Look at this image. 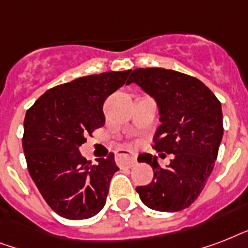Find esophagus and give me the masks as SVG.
Here are the masks:
<instances>
[{"label": "esophagus", "mask_w": 248, "mask_h": 248, "mask_svg": "<svg viewBox=\"0 0 248 248\" xmlns=\"http://www.w3.org/2000/svg\"><path fill=\"white\" fill-rule=\"evenodd\" d=\"M117 162L120 166L132 167L136 163V155L128 149H120L117 152Z\"/></svg>", "instance_id": "obj_1"}]
</instances>
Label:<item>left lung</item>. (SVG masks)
<instances>
[{
	"label": "left lung",
	"mask_w": 248,
	"mask_h": 248,
	"mask_svg": "<svg viewBox=\"0 0 248 248\" xmlns=\"http://www.w3.org/2000/svg\"><path fill=\"white\" fill-rule=\"evenodd\" d=\"M132 82L159 107L162 124L153 148L173 155L166 167L155 155H140L138 161L151 165L155 175L148 185L136 186V192L155 211L184 210L200 196L215 166L224 132L221 104L200 79L176 71L138 68L130 76Z\"/></svg>",
	"instance_id": "1"
}]
</instances>
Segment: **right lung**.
Listing matches in <instances>:
<instances>
[{"label": "right lung", "mask_w": 248, "mask_h": 248, "mask_svg": "<svg viewBox=\"0 0 248 248\" xmlns=\"http://www.w3.org/2000/svg\"><path fill=\"white\" fill-rule=\"evenodd\" d=\"M131 71L105 72L56 86L27 110L23 151L29 175L46 203L65 219L95 216L104 207L117 170L114 153L93 163L78 148L105 124V99Z\"/></svg>", "instance_id": "obj_1"}]
</instances>
